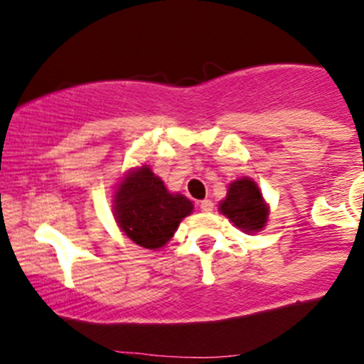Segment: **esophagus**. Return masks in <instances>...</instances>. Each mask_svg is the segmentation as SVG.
<instances>
[{"label": "esophagus", "instance_id": "1", "mask_svg": "<svg viewBox=\"0 0 364 364\" xmlns=\"http://www.w3.org/2000/svg\"><path fill=\"white\" fill-rule=\"evenodd\" d=\"M199 209L204 213H211L213 211V200H209V199L203 200V203L199 204Z\"/></svg>", "mask_w": 364, "mask_h": 364}]
</instances>
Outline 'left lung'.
I'll use <instances>...</instances> for the list:
<instances>
[{
    "mask_svg": "<svg viewBox=\"0 0 364 364\" xmlns=\"http://www.w3.org/2000/svg\"><path fill=\"white\" fill-rule=\"evenodd\" d=\"M218 211L247 234L260 232L269 218V204L264 200L259 185L247 176L230 183Z\"/></svg>",
    "mask_w": 364,
    "mask_h": 364,
    "instance_id": "left-lung-1",
    "label": "left lung"
}]
</instances>
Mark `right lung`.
Here are the masks:
<instances>
[{
  "label": "right lung",
  "instance_id": "1",
  "mask_svg": "<svg viewBox=\"0 0 364 364\" xmlns=\"http://www.w3.org/2000/svg\"><path fill=\"white\" fill-rule=\"evenodd\" d=\"M192 211V200L168 192L149 165L130 168L114 188L112 213L117 227L128 240L148 250L165 247Z\"/></svg>",
  "mask_w": 364,
  "mask_h": 364
}]
</instances>
